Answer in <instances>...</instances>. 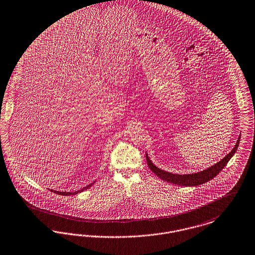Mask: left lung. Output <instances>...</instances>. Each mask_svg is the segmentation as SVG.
<instances>
[{
	"instance_id": "left-lung-1",
	"label": "left lung",
	"mask_w": 255,
	"mask_h": 255,
	"mask_svg": "<svg viewBox=\"0 0 255 255\" xmlns=\"http://www.w3.org/2000/svg\"><path fill=\"white\" fill-rule=\"evenodd\" d=\"M239 141H240V137L238 138L236 145L235 148L233 149V151L230 153H228L224 158L219 161L218 163L214 164V166L208 168L207 170L202 171V172H198L197 173H191V174H175V173H168L160 170L159 168L155 167L152 161L150 160V158L148 157L147 153H146V160H147V164L150 168V170L153 172L154 174H156L159 178L163 179L167 182L170 183L175 184V185H179V186H198L201 184L206 183L208 181H210L211 179H213L215 177L218 173H220L227 163L229 162V160L232 158V156L235 154L238 145H239Z\"/></svg>"
}]
</instances>
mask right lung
Masks as SVG:
<instances>
[{"label":"right lung","instance_id":"obj_1","mask_svg":"<svg viewBox=\"0 0 255 255\" xmlns=\"http://www.w3.org/2000/svg\"><path fill=\"white\" fill-rule=\"evenodd\" d=\"M94 184V182L92 184H89L88 186H86V187H84V188H82V190H80V191H76V192H74V193H67V192H57V191H53V190H50L51 192H54V193H57L58 194H61V195H72V194H78V193H82L83 192L84 190H87L88 188H90L92 185Z\"/></svg>","mask_w":255,"mask_h":255}]
</instances>
